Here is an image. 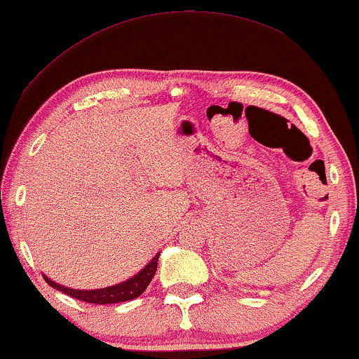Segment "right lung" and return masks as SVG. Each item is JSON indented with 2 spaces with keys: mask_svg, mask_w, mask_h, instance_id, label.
Segmentation results:
<instances>
[{
  "mask_svg": "<svg viewBox=\"0 0 359 359\" xmlns=\"http://www.w3.org/2000/svg\"><path fill=\"white\" fill-rule=\"evenodd\" d=\"M158 259H159V252L139 273H135L134 276H130L129 280L113 284V286L102 287V289H86V291H84V289H72V287L62 286V284L55 283L53 280H49L46 275H43V278L50 287L57 289V291H62L64 294H68L70 297L83 300V302L86 304H97V305L118 304V302H126V300H133L135 297H139V295L145 291L147 286H149L156 273Z\"/></svg>",
  "mask_w": 359,
  "mask_h": 359,
  "instance_id": "add662e5",
  "label": "right lung"
}]
</instances>
